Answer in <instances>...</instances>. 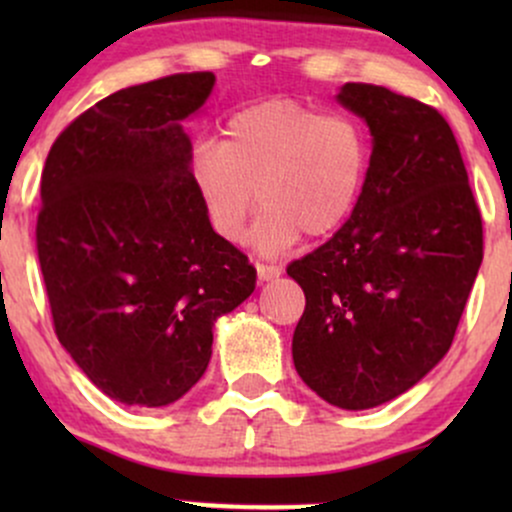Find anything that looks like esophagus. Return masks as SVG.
<instances>
[{
  "label": "esophagus",
  "instance_id": "obj_1",
  "mask_svg": "<svg viewBox=\"0 0 512 512\" xmlns=\"http://www.w3.org/2000/svg\"><path fill=\"white\" fill-rule=\"evenodd\" d=\"M279 274H281V269L274 267V264H257V279L260 281H272Z\"/></svg>",
  "mask_w": 512,
  "mask_h": 512
}]
</instances>
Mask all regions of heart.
I'll use <instances>...</instances> for the list:
<instances>
[{"instance_id":"b5f03b06","label":"heart","mask_w":512,"mask_h":512,"mask_svg":"<svg viewBox=\"0 0 512 512\" xmlns=\"http://www.w3.org/2000/svg\"><path fill=\"white\" fill-rule=\"evenodd\" d=\"M370 139L349 115H322L276 98L243 108L223 127L221 146L202 142L190 154V178L211 231L240 243L264 204L252 243L264 255L298 238L334 236L354 216L366 190Z\"/></svg>"}]
</instances>
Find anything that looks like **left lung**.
I'll return each mask as SVG.
<instances>
[{"mask_svg": "<svg viewBox=\"0 0 512 512\" xmlns=\"http://www.w3.org/2000/svg\"><path fill=\"white\" fill-rule=\"evenodd\" d=\"M337 101L370 129L368 180L346 226L286 267L305 293L291 349L310 390L358 411L407 392L448 354L484 231L436 108L373 84H344Z\"/></svg>", "mask_w": 512, "mask_h": 512, "instance_id": "obj_1", "label": "left lung"}]
</instances>
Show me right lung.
I'll list each match as a JSON object with an SVG mask.
<instances>
[{"label":"right lung","mask_w":512,"mask_h":512,"mask_svg":"<svg viewBox=\"0 0 512 512\" xmlns=\"http://www.w3.org/2000/svg\"><path fill=\"white\" fill-rule=\"evenodd\" d=\"M216 76L129 86L52 144L35 243L55 334L98 390L166 407L204 375L216 317L255 291V267L211 231L180 122Z\"/></svg>","instance_id":"right-lung-1"}]
</instances>
